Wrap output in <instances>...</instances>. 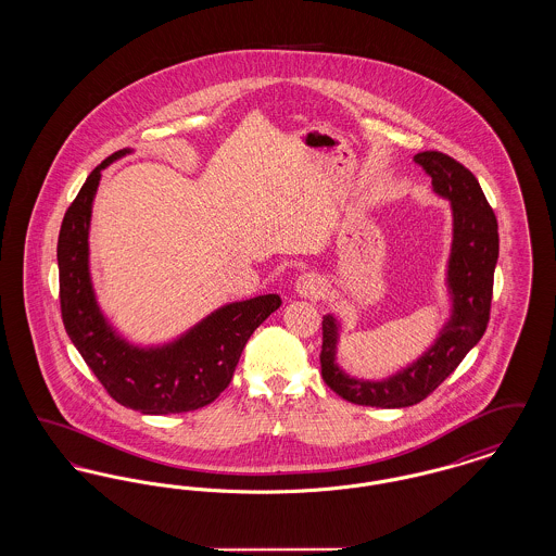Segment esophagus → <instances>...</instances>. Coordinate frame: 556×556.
<instances>
[{
	"label": "esophagus",
	"mask_w": 556,
	"mask_h": 556,
	"mask_svg": "<svg viewBox=\"0 0 556 556\" xmlns=\"http://www.w3.org/2000/svg\"><path fill=\"white\" fill-rule=\"evenodd\" d=\"M293 288H295V293L302 295V298H318V295H323V291H325V286H323L320 277L311 275V273L300 275V277L295 279Z\"/></svg>",
	"instance_id": "esophagus-1"
}]
</instances>
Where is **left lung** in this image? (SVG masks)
Instances as JSON below:
<instances>
[{
	"instance_id": "1",
	"label": "left lung",
	"mask_w": 556,
	"mask_h": 556,
	"mask_svg": "<svg viewBox=\"0 0 556 556\" xmlns=\"http://www.w3.org/2000/svg\"><path fill=\"white\" fill-rule=\"evenodd\" d=\"M415 162L431 177L438 198L448 200L452 241L446 263L448 318L421 356L383 379L350 375L338 361L342 320L323 317L320 372L325 383L352 404L404 408L429 396L481 340L498 263V223L471 170L442 152H421Z\"/></svg>"
}]
</instances>
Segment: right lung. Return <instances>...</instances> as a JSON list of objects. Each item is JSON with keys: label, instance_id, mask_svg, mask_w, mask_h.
I'll use <instances>...</instances> for the list:
<instances>
[{"label": "right lung", "instance_id": "right-lung-1", "mask_svg": "<svg viewBox=\"0 0 556 556\" xmlns=\"http://www.w3.org/2000/svg\"><path fill=\"white\" fill-rule=\"evenodd\" d=\"M132 154L121 150L91 170L64 214L58 238L60 306L71 342L118 404L141 415L187 413L211 404L229 386L250 336L281 306L277 293L214 308L184 333L137 344L106 317L89 266V229L102 170Z\"/></svg>", "mask_w": 556, "mask_h": 556}]
</instances>
